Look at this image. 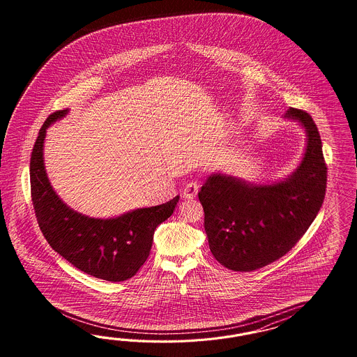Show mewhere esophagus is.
I'll list each match as a JSON object with an SVG mask.
<instances>
[{"label":"esophagus","mask_w":357,"mask_h":357,"mask_svg":"<svg viewBox=\"0 0 357 357\" xmlns=\"http://www.w3.org/2000/svg\"><path fill=\"white\" fill-rule=\"evenodd\" d=\"M199 192V184L197 182H190L185 184L183 188V197L185 199H194L195 196Z\"/></svg>","instance_id":"obj_1"}]
</instances>
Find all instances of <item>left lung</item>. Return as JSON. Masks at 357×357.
Masks as SVG:
<instances>
[{"mask_svg":"<svg viewBox=\"0 0 357 357\" xmlns=\"http://www.w3.org/2000/svg\"><path fill=\"white\" fill-rule=\"evenodd\" d=\"M284 118L297 121L306 133L303 160L291 175L257 184L211 174L199 192L209 249L229 270H258L285 255L324 203L327 167L318 128L297 108H289Z\"/></svg>","mask_w":357,"mask_h":357,"instance_id":"obj_1","label":"left lung"}]
</instances>
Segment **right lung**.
<instances>
[{"label":"right lung","mask_w":357,"mask_h":357,"mask_svg":"<svg viewBox=\"0 0 357 357\" xmlns=\"http://www.w3.org/2000/svg\"><path fill=\"white\" fill-rule=\"evenodd\" d=\"M68 112L66 108L48 116L31 153V197L38 224L50 246L78 270L102 280H128L148 259L154 230L173 215L179 196L109 218L89 217L66 206L50 183L43 151L47 128Z\"/></svg>","instance_id":"add662e5"}]
</instances>
